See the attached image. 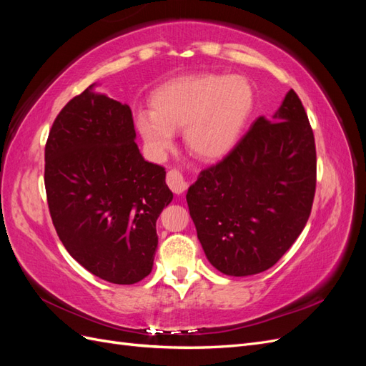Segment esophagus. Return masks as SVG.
<instances>
[{
  "label": "esophagus",
  "mask_w": 366,
  "mask_h": 366,
  "mask_svg": "<svg viewBox=\"0 0 366 366\" xmlns=\"http://www.w3.org/2000/svg\"><path fill=\"white\" fill-rule=\"evenodd\" d=\"M166 183L171 187V191L174 194H183L187 187V182L184 180V177L179 171H169L168 175H166Z\"/></svg>",
  "instance_id": "1"
}]
</instances>
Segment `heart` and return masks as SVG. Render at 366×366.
Masks as SVG:
<instances>
[{
	"label": "heart",
	"mask_w": 366,
	"mask_h": 366,
	"mask_svg": "<svg viewBox=\"0 0 366 366\" xmlns=\"http://www.w3.org/2000/svg\"><path fill=\"white\" fill-rule=\"evenodd\" d=\"M253 107V92L238 74H192L162 85L151 108L136 114L148 156L162 162L183 129L186 147L203 160L224 157L235 147Z\"/></svg>",
	"instance_id": "1"
}]
</instances>
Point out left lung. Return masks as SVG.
<instances>
[{
    "label": "left lung",
    "instance_id": "8db88e82",
    "mask_svg": "<svg viewBox=\"0 0 366 366\" xmlns=\"http://www.w3.org/2000/svg\"><path fill=\"white\" fill-rule=\"evenodd\" d=\"M316 191V147L301 99L290 90L259 116L186 194L206 258L227 276L270 269L301 235Z\"/></svg>",
    "mask_w": 366,
    "mask_h": 366
}]
</instances>
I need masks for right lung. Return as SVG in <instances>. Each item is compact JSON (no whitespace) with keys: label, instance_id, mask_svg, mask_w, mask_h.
Instances as JSON below:
<instances>
[{"label":"right lung","instance_id":"add662e5","mask_svg":"<svg viewBox=\"0 0 366 366\" xmlns=\"http://www.w3.org/2000/svg\"><path fill=\"white\" fill-rule=\"evenodd\" d=\"M90 85L65 105L46 145V192L64 247L113 284L148 276L156 223L172 202L166 171L142 157L131 108Z\"/></svg>","mask_w":366,"mask_h":366}]
</instances>
